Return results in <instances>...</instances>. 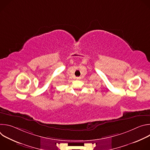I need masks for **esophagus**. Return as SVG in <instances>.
I'll return each mask as SVG.
<instances>
[{"label": "esophagus", "mask_w": 150, "mask_h": 150, "mask_svg": "<svg viewBox=\"0 0 150 150\" xmlns=\"http://www.w3.org/2000/svg\"><path fill=\"white\" fill-rule=\"evenodd\" d=\"M76 79H80V77H76Z\"/></svg>", "instance_id": "1"}]
</instances>
